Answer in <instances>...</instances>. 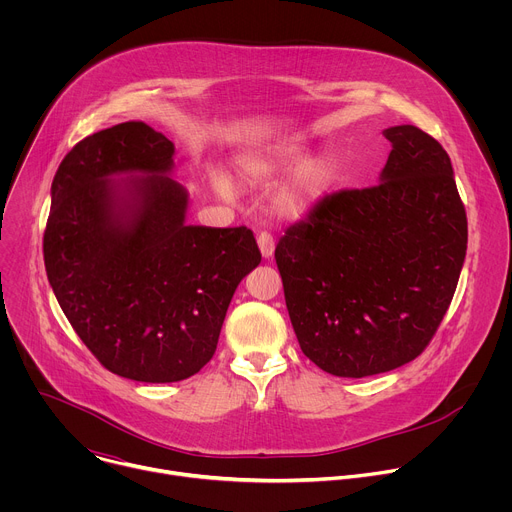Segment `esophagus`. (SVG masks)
Here are the masks:
<instances>
[{"label":"esophagus","instance_id":"1","mask_svg":"<svg viewBox=\"0 0 512 512\" xmlns=\"http://www.w3.org/2000/svg\"><path fill=\"white\" fill-rule=\"evenodd\" d=\"M257 245H259V251L265 259H269L273 255V249H275V241H273V235L267 233V231H261L257 235Z\"/></svg>","mask_w":512,"mask_h":512}]
</instances>
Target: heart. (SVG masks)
Masks as SVG:
<instances>
[{
  "label": "heart",
  "mask_w": 512,
  "mask_h": 512,
  "mask_svg": "<svg viewBox=\"0 0 512 512\" xmlns=\"http://www.w3.org/2000/svg\"><path fill=\"white\" fill-rule=\"evenodd\" d=\"M300 158L302 148H298V145H285V148H275L265 156H251L243 160V172L251 178H269L298 164ZM332 174V162L326 158H312L302 162L277 188L273 198L277 210L289 216L302 214L328 188ZM214 188L221 194H229V182L223 176L214 178Z\"/></svg>",
  "instance_id": "1"
}]
</instances>
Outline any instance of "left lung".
<instances>
[{"label": "left lung", "instance_id": "8db88e82", "mask_svg": "<svg viewBox=\"0 0 512 512\" xmlns=\"http://www.w3.org/2000/svg\"><path fill=\"white\" fill-rule=\"evenodd\" d=\"M385 137L381 182L326 194L275 247L300 348L334 377H371L417 358L466 257V208L442 143L415 125Z\"/></svg>", "mask_w": 512, "mask_h": 512}]
</instances>
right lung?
<instances>
[{"mask_svg": "<svg viewBox=\"0 0 512 512\" xmlns=\"http://www.w3.org/2000/svg\"><path fill=\"white\" fill-rule=\"evenodd\" d=\"M172 156L174 143L141 121L85 137L56 170L42 241L70 326L107 371L139 383L196 375L261 263L251 229L184 223L188 196L166 178ZM129 171L151 176L106 180Z\"/></svg>", "mask_w": 512, "mask_h": 512, "instance_id": "1", "label": "right lung"}]
</instances>
